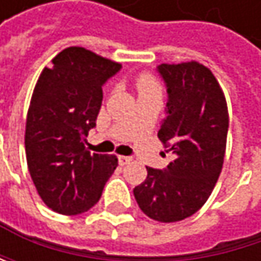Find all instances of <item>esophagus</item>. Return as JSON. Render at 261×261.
Returning a JSON list of instances; mask_svg holds the SVG:
<instances>
[{
    "label": "esophagus",
    "mask_w": 261,
    "mask_h": 261,
    "mask_svg": "<svg viewBox=\"0 0 261 261\" xmlns=\"http://www.w3.org/2000/svg\"><path fill=\"white\" fill-rule=\"evenodd\" d=\"M131 160H133L131 157H127V155H119V165H121V166H125V165H128Z\"/></svg>",
    "instance_id": "obj_1"
}]
</instances>
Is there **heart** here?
<instances>
[{"label":"heart","instance_id":"heart-1","mask_svg":"<svg viewBox=\"0 0 261 261\" xmlns=\"http://www.w3.org/2000/svg\"><path fill=\"white\" fill-rule=\"evenodd\" d=\"M136 89L139 95H143V93H149L154 90H160V84L151 74L142 72L136 77Z\"/></svg>","mask_w":261,"mask_h":261}]
</instances>
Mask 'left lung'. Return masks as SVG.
Wrapping results in <instances>:
<instances>
[{
	"mask_svg": "<svg viewBox=\"0 0 261 261\" xmlns=\"http://www.w3.org/2000/svg\"><path fill=\"white\" fill-rule=\"evenodd\" d=\"M168 87L166 118L159 139L174 154L165 171L146 166V180L134 187L140 210L157 222H178L196 213L212 195L224 166L228 107L213 72L192 60L162 63Z\"/></svg>",
	"mask_w": 261,
	"mask_h": 261,
	"instance_id": "left-lung-1",
	"label": "left lung"
}]
</instances>
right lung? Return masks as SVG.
<instances>
[{
	"label": "right lung",
	"mask_w": 261,
	"mask_h": 261,
	"mask_svg": "<svg viewBox=\"0 0 261 261\" xmlns=\"http://www.w3.org/2000/svg\"><path fill=\"white\" fill-rule=\"evenodd\" d=\"M121 63L69 46L45 66L34 86L25 122L28 171L42 201L60 215L92 208L118 166L116 155L90 152L102 84Z\"/></svg>",
	"instance_id": "right-lung-1"
}]
</instances>
